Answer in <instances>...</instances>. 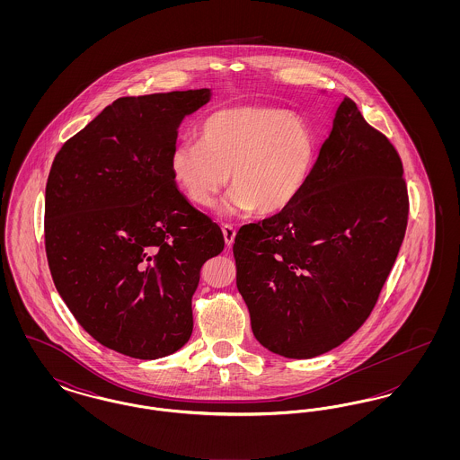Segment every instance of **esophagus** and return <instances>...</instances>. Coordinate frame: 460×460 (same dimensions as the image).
<instances>
[{
  "instance_id": "1",
  "label": "esophagus",
  "mask_w": 460,
  "mask_h": 460,
  "mask_svg": "<svg viewBox=\"0 0 460 460\" xmlns=\"http://www.w3.org/2000/svg\"><path fill=\"white\" fill-rule=\"evenodd\" d=\"M222 234H224V241L227 246H231L234 243V236H236V229L231 224H222Z\"/></svg>"
}]
</instances>
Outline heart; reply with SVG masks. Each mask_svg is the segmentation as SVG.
I'll list each match as a JSON object with an SVG mask.
<instances>
[{
    "label": "heart",
    "mask_w": 460,
    "mask_h": 460,
    "mask_svg": "<svg viewBox=\"0 0 460 460\" xmlns=\"http://www.w3.org/2000/svg\"><path fill=\"white\" fill-rule=\"evenodd\" d=\"M315 162V137L304 119L285 110L233 107L212 111L198 126V141L177 143L169 158L181 191L198 207H212L227 184L234 191L222 212L286 210L305 190Z\"/></svg>",
    "instance_id": "1"
}]
</instances>
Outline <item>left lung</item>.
<instances>
[{
    "label": "left lung",
    "instance_id": "8db88e82",
    "mask_svg": "<svg viewBox=\"0 0 460 460\" xmlns=\"http://www.w3.org/2000/svg\"><path fill=\"white\" fill-rule=\"evenodd\" d=\"M407 217L400 156L343 98L302 195L233 244L257 341L312 358L349 340L377 302Z\"/></svg>",
    "mask_w": 460,
    "mask_h": 460
}]
</instances>
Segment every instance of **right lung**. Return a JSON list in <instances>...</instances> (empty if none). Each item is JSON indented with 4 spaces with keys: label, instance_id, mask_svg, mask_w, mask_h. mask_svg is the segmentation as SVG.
<instances>
[{
    "label": "right lung",
    "instance_id": "obj_1",
    "mask_svg": "<svg viewBox=\"0 0 460 460\" xmlns=\"http://www.w3.org/2000/svg\"><path fill=\"white\" fill-rule=\"evenodd\" d=\"M210 89L124 96L57 154L44 244L68 310L110 350L154 360L193 332L199 270L224 250L219 226L177 190L169 158Z\"/></svg>",
    "mask_w": 460,
    "mask_h": 460
}]
</instances>
